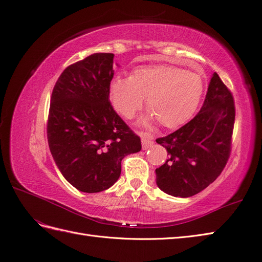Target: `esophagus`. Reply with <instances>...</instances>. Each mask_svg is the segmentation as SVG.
<instances>
[{
  "label": "esophagus",
  "mask_w": 262,
  "mask_h": 262,
  "mask_svg": "<svg viewBox=\"0 0 262 262\" xmlns=\"http://www.w3.org/2000/svg\"><path fill=\"white\" fill-rule=\"evenodd\" d=\"M140 137H141V145H142V149L146 150V149H149L150 147H152L154 145V141L151 140L150 136L148 134H145V133H141L140 134Z\"/></svg>",
  "instance_id": "1"
}]
</instances>
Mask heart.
<instances>
[{
    "instance_id": "heart-1",
    "label": "heart",
    "mask_w": 262,
    "mask_h": 262,
    "mask_svg": "<svg viewBox=\"0 0 262 262\" xmlns=\"http://www.w3.org/2000/svg\"><path fill=\"white\" fill-rule=\"evenodd\" d=\"M204 92V80L197 73L173 65H150L135 69L129 78H115L110 85V98L116 111L132 119L146 98L148 112L141 123L156 119L164 127L186 123L196 112Z\"/></svg>"
}]
</instances>
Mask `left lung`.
<instances>
[{"instance_id":"left-lung-1","label":"left lung","mask_w":262,"mask_h":262,"mask_svg":"<svg viewBox=\"0 0 262 262\" xmlns=\"http://www.w3.org/2000/svg\"><path fill=\"white\" fill-rule=\"evenodd\" d=\"M234 121L233 96L213 73L199 113L180 129L157 139L168 155L156 170L158 187L173 197L187 198L213 183L230 157Z\"/></svg>"}]
</instances>
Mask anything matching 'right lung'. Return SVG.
I'll list each match as a JSON object with an SVG mask.
<instances>
[{
  "mask_svg": "<svg viewBox=\"0 0 262 262\" xmlns=\"http://www.w3.org/2000/svg\"><path fill=\"white\" fill-rule=\"evenodd\" d=\"M113 58L112 53H94L70 65L52 92L50 151L64 179L82 192L113 186L122 160L141 150L140 138L110 103Z\"/></svg>",
  "mask_w": 262,
  "mask_h": 262,
  "instance_id": "right-lung-1",
  "label": "right lung"
}]
</instances>
